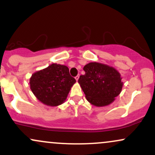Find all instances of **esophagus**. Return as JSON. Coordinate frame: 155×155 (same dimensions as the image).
Listing matches in <instances>:
<instances>
[{
    "instance_id": "obj_1",
    "label": "esophagus",
    "mask_w": 155,
    "mask_h": 155,
    "mask_svg": "<svg viewBox=\"0 0 155 155\" xmlns=\"http://www.w3.org/2000/svg\"><path fill=\"white\" fill-rule=\"evenodd\" d=\"M79 76H76V77H75V79L76 80V81H78V79H79Z\"/></svg>"
}]
</instances>
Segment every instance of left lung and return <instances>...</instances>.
<instances>
[{
  "mask_svg": "<svg viewBox=\"0 0 155 155\" xmlns=\"http://www.w3.org/2000/svg\"><path fill=\"white\" fill-rule=\"evenodd\" d=\"M83 69L85 74L80 76L78 82L87 100L98 107L111 104L123 86L120 73L113 67L95 62L87 64Z\"/></svg>",
  "mask_w": 155,
  "mask_h": 155,
  "instance_id": "1",
  "label": "left lung"
}]
</instances>
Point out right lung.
<instances>
[{
	"mask_svg": "<svg viewBox=\"0 0 155 155\" xmlns=\"http://www.w3.org/2000/svg\"><path fill=\"white\" fill-rule=\"evenodd\" d=\"M75 82L68 68L56 63L34 73L30 79L33 93L38 101L49 106L63 104Z\"/></svg>",
	"mask_w": 155,
	"mask_h": 155,
	"instance_id": "add662e5",
	"label": "right lung"
}]
</instances>
